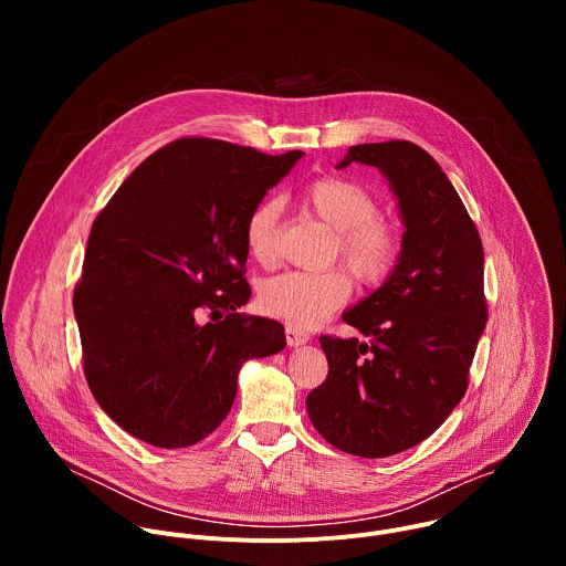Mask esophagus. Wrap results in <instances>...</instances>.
I'll use <instances>...</instances> for the list:
<instances>
[{
    "instance_id": "obj_1",
    "label": "esophagus",
    "mask_w": 566,
    "mask_h": 566,
    "mask_svg": "<svg viewBox=\"0 0 566 566\" xmlns=\"http://www.w3.org/2000/svg\"><path fill=\"white\" fill-rule=\"evenodd\" d=\"M284 334H286V345L289 347H300V345L308 343V334L304 329L295 327V325H286Z\"/></svg>"
}]
</instances>
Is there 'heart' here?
<instances>
[{
  "instance_id": "obj_1",
  "label": "heart",
  "mask_w": 566,
  "mask_h": 566,
  "mask_svg": "<svg viewBox=\"0 0 566 566\" xmlns=\"http://www.w3.org/2000/svg\"><path fill=\"white\" fill-rule=\"evenodd\" d=\"M304 206L327 223L334 234L332 260H340L360 284H378L398 258L396 230L378 219V199L356 181L322 177L302 192ZM280 203L262 201L247 219L244 239L249 255L260 264L277 258ZM352 295L349 277L329 269L322 273L286 271L260 284L258 306L264 315L295 327H315L340 308Z\"/></svg>"
}]
</instances>
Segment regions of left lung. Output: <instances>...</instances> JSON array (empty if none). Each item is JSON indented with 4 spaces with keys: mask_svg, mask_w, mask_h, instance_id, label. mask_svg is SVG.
Masks as SVG:
<instances>
[{
    "mask_svg": "<svg viewBox=\"0 0 566 566\" xmlns=\"http://www.w3.org/2000/svg\"><path fill=\"white\" fill-rule=\"evenodd\" d=\"M376 168L406 226L385 282L343 313L358 338L319 336L329 376L306 396L313 428L380 459L428 439L459 406L486 329L483 247L454 186L410 140L352 145L338 170Z\"/></svg>",
    "mask_w": 566,
    "mask_h": 566,
    "instance_id": "obj_1",
    "label": "left lung"
}]
</instances>
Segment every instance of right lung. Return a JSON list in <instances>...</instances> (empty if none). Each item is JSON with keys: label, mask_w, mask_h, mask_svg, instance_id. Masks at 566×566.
I'll return each instance as SVG.
<instances>
[{"label": "right lung", "mask_w": 566, "mask_h": 566, "mask_svg": "<svg viewBox=\"0 0 566 566\" xmlns=\"http://www.w3.org/2000/svg\"><path fill=\"white\" fill-rule=\"evenodd\" d=\"M302 156L179 138L96 217L73 313L90 389L132 437L195 446L230 412L241 365L286 347L277 319L237 308L251 300L247 219Z\"/></svg>", "instance_id": "1"}]
</instances>
